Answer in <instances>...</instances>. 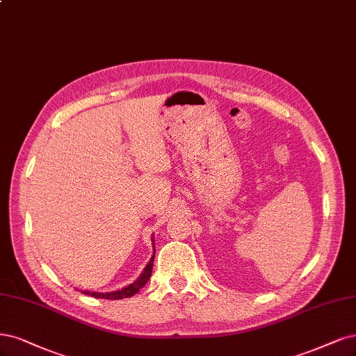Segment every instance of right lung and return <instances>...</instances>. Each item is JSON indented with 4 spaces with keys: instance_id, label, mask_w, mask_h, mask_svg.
<instances>
[{
    "instance_id": "obj_1",
    "label": "right lung",
    "mask_w": 356,
    "mask_h": 356,
    "mask_svg": "<svg viewBox=\"0 0 356 356\" xmlns=\"http://www.w3.org/2000/svg\"><path fill=\"white\" fill-rule=\"evenodd\" d=\"M153 241V240H152ZM153 261H154V254L152 256L150 262L145 265L144 271L141 273V275L134 281L132 284L120 289V290H116V291H108V293H97V291H88V290H83L82 293L83 295H88V296H92L95 299H108V300H118V299H125V298H131L136 295V293L140 291V289H143L147 281L150 280L152 277V269H153Z\"/></svg>"
}]
</instances>
